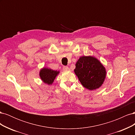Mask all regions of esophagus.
I'll return each mask as SVG.
<instances>
[{"label":"esophagus","instance_id":"1","mask_svg":"<svg viewBox=\"0 0 135 135\" xmlns=\"http://www.w3.org/2000/svg\"><path fill=\"white\" fill-rule=\"evenodd\" d=\"M63 70H65V71H68V70H69V68L67 66H63Z\"/></svg>","mask_w":135,"mask_h":135}]
</instances>
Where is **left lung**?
<instances>
[{
    "mask_svg": "<svg viewBox=\"0 0 135 135\" xmlns=\"http://www.w3.org/2000/svg\"><path fill=\"white\" fill-rule=\"evenodd\" d=\"M74 73L83 86L91 91L100 88L107 75L103 65L91 56L80 57L76 62Z\"/></svg>",
    "mask_w": 135,
    "mask_h": 135,
    "instance_id": "1",
    "label": "left lung"
}]
</instances>
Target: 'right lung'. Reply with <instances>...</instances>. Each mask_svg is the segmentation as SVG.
Returning a JSON list of instances; mask_svg holds the SVG:
<instances>
[{
	"instance_id": "1",
	"label": "right lung",
	"mask_w": 135,
	"mask_h": 135,
	"mask_svg": "<svg viewBox=\"0 0 135 135\" xmlns=\"http://www.w3.org/2000/svg\"><path fill=\"white\" fill-rule=\"evenodd\" d=\"M59 73V71L54 70L47 68H43L40 70L39 76L43 82L48 85H51Z\"/></svg>"
}]
</instances>
